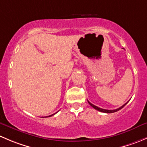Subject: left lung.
Segmentation results:
<instances>
[{"label":"left lung","instance_id":"1","mask_svg":"<svg viewBox=\"0 0 147 147\" xmlns=\"http://www.w3.org/2000/svg\"><path fill=\"white\" fill-rule=\"evenodd\" d=\"M127 103H126V104H124V105H122V106H121V107H120L119 108H118V109H114V110H109V109H102V108H100V107H97V106H95V105H92V103H90V102L88 101V103L90 104V106H92V107L94 108V109H97V110L100 111V112H105V113H113V112H117V111H119V109H122V108L124 107L126 105H127Z\"/></svg>","mask_w":147,"mask_h":147}]
</instances>
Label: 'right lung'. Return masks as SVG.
Listing matches in <instances>:
<instances>
[{
  "mask_svg": "<svg viewBox=\"0 0 147 147\" xmlns=\"http://www.w3.org/2000/svg\"><path fill=\"white\" fill-rule=\"evenodd\" d=\"M55 114H53V115H50V116H48V117H51V116H53V115H54Z\"/></svg>",
  "mask_w": 147,
  "mask_h": 147,
  "instance_id": "obj_1",
  "label": "right lung"
}]
</instances>
